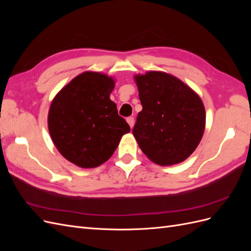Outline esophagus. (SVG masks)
I'll return each instance as SVG.
<instances>
[{"mask_svg": "<svg viewBox=\"0 0 251 251\" xmlns=\"http://www.w3.org/2000/svg\"><path fill=\"white\" fill-rule=\"evenodd\" d=\"M126 121H127V124L130 125V126H131V128L134 126V123H135V120H134V117L133 116H130V117H127L126 118Z\"/></svg>", "mask_w": 251, "mask_h": 251, "instance_id": "obj_1", "label": "esophagus"}]
</instances>
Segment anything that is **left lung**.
<instances>
[{"instance_id": "1", "label": "left lung", "mask_w": 251, "mask_h": 251, "mask_svg": "<svg viewBox=\"0 0 251 251\" xmlns=\"http://www.w3.org/2000/svg\"><path fill=\"white\" fill-rule=\"evenodd\" d=\"M142 110L133 135L141 151L159 165L180 163L198 147L205 127L200 97L180 79L151 71L135 77Z\"/></svg>"}]
</instances>
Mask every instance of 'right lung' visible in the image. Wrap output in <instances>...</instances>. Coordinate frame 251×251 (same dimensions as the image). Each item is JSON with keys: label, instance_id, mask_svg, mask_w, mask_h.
<instances>
[{"label": "right lung", "instance_id": "1", "mask_svg": "<svg viewBox=\"0 0 251 251\" xmlns=\"http://www.w3.org/2000/svg\"><path fill=\"white\" fill-rule=\"evenodd\" d=\"M114 80L97 72L73 78L54 97L48 115L53 143L67 160L96 168L110 159L130 126L110 100Z\"/></svg>", "mask_w": 251, "mask_h": 251}]
</instances>
